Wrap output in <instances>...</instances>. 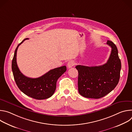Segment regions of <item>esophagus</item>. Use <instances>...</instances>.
Wrapping results in <instances>:
<instances>
[{
    "label": "esophagus",
    "mask_w": 132,
    "mask_h": 132,
    "mask_svg": "<svg viewBox=\"0 0 132 132\" xmlns=\"http://www.w3.org/2000/svg\"><path fill=\"white\" fill-rule=\"evenodd\" d=\"M75 65V62L73 61H69L67 63L68 68H70Z\"/></svg>",
    "instance_id": "34e87169"
}]
</instances>
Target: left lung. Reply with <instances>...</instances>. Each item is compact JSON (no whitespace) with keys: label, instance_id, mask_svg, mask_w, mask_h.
Returning <instances> with one entry per match:
<instances>
[{"label":"left lung","instance_id":"1","mask_svg":"<svg viewBox=\"0 0 132 132\" xmlns=\"http://www.w3.org/2000/svg\"><path fill=\"white\" fill-rule=\"evenodd\" d=\"M106 44L112 50L109 60L103 65L86 66L77 65L78 91L82 96L99 99L106 96L118 85L121 69V63L116 45L108 40Z\"/></svg>","mask_w":132,"mask_h":132}]
</instances>
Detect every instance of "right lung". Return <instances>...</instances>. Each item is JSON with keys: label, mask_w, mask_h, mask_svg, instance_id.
Masks as SVG:
<instances>
[{"label": "right lung", "mask_w": 132, "mask_h": 132, "mask_svg": "<svg viewBox=\"0 0 132 132\" xmlns=\"http://www.w3.org/2000/svg\"><path fill=\"white\" fill-rule=\"evenodd\" d=\"M17 46L12 61V70L15 83L19 89L27 96L37 100H43L51 97L55 92L57 79L66 71L63 66L50 70L43 76L36 78L27 77L19 69L16 63V52L18 47L26 40Z\"/></svg>", "instance_id": "obj_1"}]
</instances>
